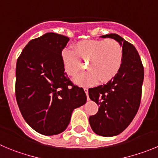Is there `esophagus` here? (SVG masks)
<instances>
[{"mask_svg":"<svg viewBox=\"0 0 158 158\" xmlns=\"http://www.w3.org/2000/svg\"><path fill=\"white\" fill-rule=\"evenodd\" d=\"M84 91L85 93H86V97H87V100H89V97H88V88H84Z\"/></svg>","mask_w":158,"mask_h":158,"instance_id":"esophagus-1","label":"esophagus"}]
</instances>
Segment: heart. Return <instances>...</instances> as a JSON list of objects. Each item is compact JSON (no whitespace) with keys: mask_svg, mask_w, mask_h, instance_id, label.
<instances>
[{"mask_svg":"<svg viewBox=\"0 0 158 158\" xmlns=\"http://www.w3.org/2000/svg\"><path fill=\"white\" fill-rule=\"evenodd\" d=\"M82 60H88V71L74 79L81 86H91L108 82L120 72L124 59L123 49L114 40H83L77 42L72 49H64L62 62L65 72L76 76L82 69Z\"/></svg>","mask_w":158,"mask_h":158,"instance_id":"b5f03b06","label":"heart"}]
</instances>
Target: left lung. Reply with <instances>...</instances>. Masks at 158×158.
Returning a JSON list of instances; mask_svg holds the SVG:
<instances>
[{
  "label": "left lung",
  "instance_id": "left-lung-1",
  "mask_svg": "<svg viewBox=\"0 0 158 158\" xmlns=\"http://www.w3.org/2000/svg\"><path fill=\"white\" fill-rule=\"evenodd\" d=\"M101 38H113L121 45L124 59L120 72L106 84L89 89V97L99 106L98 112L89 117L94 133L112 137L128 127L139 110L144 79V69L139 52L132 44L116 34Z\"/></svg>",
  "mask_w": 158,
  "mask_h": 158
}]
</instances>
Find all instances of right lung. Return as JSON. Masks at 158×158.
Segmentation results:
<instances>
[{"label": "right lung", "mask_w": 158, "mask_h": 158, "mask_svg": "<svg viewBox=\"0 0 158 158\" xmlns=\"http://www.w3.org/2000/svg\"><path fill=\"white\" fill-rule=\"evenodd\" d=\"M69 38L46 33L28 42L16 62L15 98L23 117L37 132L54 135L67 128L86 95L64 72L62 50Z\"/></svg>", "instance_id": "1"}]
</instances>
